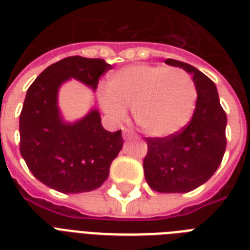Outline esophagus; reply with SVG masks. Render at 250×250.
<instances>
[{
    "label": "esophagus",
    "mask_w": 250,
    "mask_h": 250,
    "mask_svg": "<svg viewBox=\"0 0 250 250\" xmlns=\"http://www.w3.org/2000/svg\"><path fill=\"white\" fill-rule=\"evenodd\" d=\"M123 137H124V139H129V138L133 137V133H131L130 130H127V129H124Z\"/></svg>",
    "instance_id": "obj_1"
}]
</instances>
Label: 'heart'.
Segmentation results:
<instances>
[{
  "label": "heart",
  "instance_id": "b5f03b06",
  "mask_svg": "<svg viewBox=\"0 0 250 250\" xmlns=\"http://www.w3.org/2000/svg\"><path fill=\"white\" fill-rule=\"evenodd\" d=\"M193 80L181 68L137 64L113 73L99 102L113 120L133 117L142 130L152 137H167L179 131L192 116L196 103Z\"/></svg>",
  "mask_w": 250,
  "mask_h": 250
}]
</instances>
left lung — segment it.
Instances as JSON below:
<instances>
[{
	"instance_id": "obj_1",
	"label": "left lung",
	"mask_w": 250,
	"mask_h": 250,
	"mask_svg": "<svg viewBox=\"0 0 250 250\" xmlns=\"http://www.w3.org/2000/svg\"><path fill=\"white\" fill-rule=\"evenodd\" d=\"M165 63L193 76L196 104L182 131L165 138H146L148 152L143 169L148 186L157 192L186 193L204 185L218 169L226 151L227 117L209 77L183 62L167 59Z\"/></svg>"
}]
</instances>
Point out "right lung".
I'll list each match as a JSON object with an SVG mask.
<instances>
[{
  "label": "right lung",
  "mask_w": 250,
  "mask_h": 250,
  "mask_svg": "<svg viewBox=\"0 0 250 250\" xmlns=\"http://www.w3.org/2000/svg\"><path fill=\"white\" fill-rule=\"evenodd\" d=\"M111 69L103 59L69 57L49 65L35 80L19 117L21 153L32 174L63 193H80L101 187L123 148L121 130L102 126L95 107L76 121L64 120L59 89L71 79L97 90L101 75Z\"/></svg>",
  "instance_id": "1"
}]
</instances>
